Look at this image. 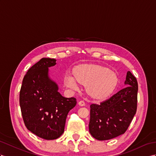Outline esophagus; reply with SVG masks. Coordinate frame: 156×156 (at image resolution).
I'll return each instance as SVG.
<instances>
[{
  "mask_svg": "<svg viewBox=\"0 0 156 156\" xmlns=\"http://www.w3.org/2000/svg\"><path fill=\"white\" fill-rule=\"evenodd\" d=\"M78 105H79L80 106L83 107V106H85L86 103H85V102L83 101H79V102H78Z\"/></svg>",
  "mask_w": 156,
  "mask_h": 156,
  "instance_id": "34e87169",
  "label": "esophagus"
}]
</instances>
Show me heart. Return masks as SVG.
Segmentation results:
<instances>
[{
    "label": "heart",
    "instance_id": "1",
    "mask_svg": "<svg viewBox=\"0 0 156 156\" xmlns=\"http://www.w3.org/2000/svg\"><path fill=\"white\" fill-rule=\"evenodd\" d=\"M73 77L66 75L65 85L76 90L78 84L85 86L86 94L96 101H103L113 93L118 85L119 78L114 71L95 64H82L75 66Z\"/></svg>",
    "mask_w": 156,
    "mask_h": 156
}]
</instances>
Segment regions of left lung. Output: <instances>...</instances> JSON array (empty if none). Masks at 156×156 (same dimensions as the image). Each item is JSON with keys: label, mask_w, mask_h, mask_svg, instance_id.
I'll return each instance as SVG.
<instances>
[{"label": "left lung", "mask_w": 156, "mask_h": 156, "mask_svg": "<svg viewBox=\"0 0 156 156\" xmlns=\"http://www.w3.org/2000/svg\"><path fill=\"white\" fill-rule=\"evenodd\" d=\"M125 84L127 86L99 105H90L89 131L98 140H107L124 134L137 109L138 82L130 71Z\"/></svg>", "instance_id": "8db88e82"}]
</instances>
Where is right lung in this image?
Returning a JSON list of instances; mask_svg holds the SVG:
<instances>
[{"instance_id": "right-lung-1", "label": "right lung", "mask_w": 156, "mask_h": 156, "mask_svg": "<svg viewBox=\"0 0 156 156\" xmlns=\"http://www.w3.org/2000/svg\"><path fill=\"white\" fill-rule=\"evenodd\" d=\"M55 58H43L27 70L20 91V105L26 128L37 136L55 140L64 133L69 111L76 105L74 98L60 94L57 83L49 76Z\"/></svg>"}]
</instances>
